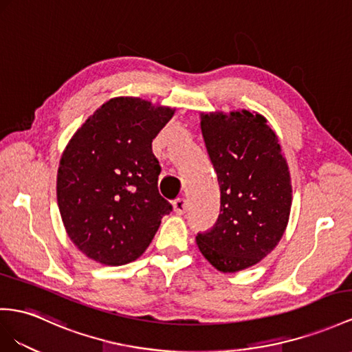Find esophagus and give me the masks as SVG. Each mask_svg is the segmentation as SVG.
Here are the masks:
<instances>
[{
    "instance_id": "obj_1",
    "label": "esophagus",
    "mask_w": 352,
    "mask_h": 352,
    "mask_svg": "<svg viewBox=\"0 0 352 352\" xmlns=\"http://www.w3.org/2000/svg\"><path fill=\"white\" fill-rule=\"evenodd\" d=\"M187 210H188V204H187L184 197H179V199H177L174 202V211L177 214H184Z\"/></svg>"
}]
</instances>
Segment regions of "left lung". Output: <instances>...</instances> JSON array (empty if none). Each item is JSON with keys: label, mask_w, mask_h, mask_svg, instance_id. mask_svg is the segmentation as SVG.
<instances>
[{"label": "left lung", "mask_w": 352, "mask_h": 352, "mask_svg": "<svg viewBox=\"0 0 352 352\" xmlns=\"http://www.w3.org/2000/svg\"><path fill=\"white\" fill-rule=\"evenodd\" d=\"M201 131L220 184L214 229L197 248L223 274L257 265L281 241L293 188L287 159L266 117L256 111L201 113Z\"/></svg>", "instance_id": "left-lung-1"}]
</instances>
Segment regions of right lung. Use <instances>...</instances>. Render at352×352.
Returning <instances> with one entry per match:
<instances>
[{
  "label": "right lung",
  "mask_w": 352,
  "mask_h": 352,
  "mask_svg": "<svg viewBox=\"0 0 352 352\" xmlns=\"http://www.w3.org/2000/svg\"><path fill=\"white\" fill-rule=\"evenodd\" d=\"M175 108L117 96L89 116L62 153L56 197L67 235L107 266L137 260L173 206L159 195L151 141Z\"/></svg>",
  "instance_id": "right-lung-1"
}]
</instances>
